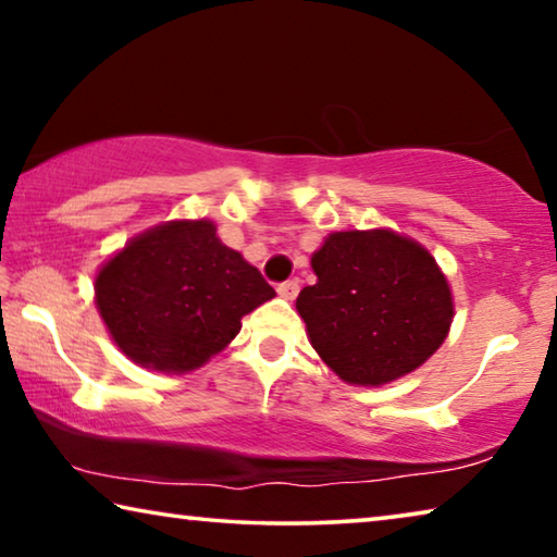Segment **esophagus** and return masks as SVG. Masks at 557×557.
<instances>
[{"instance_id":"esophagus-1","label":"esophagus","mask_w":557,"mask_h":557,"mask_svg":"<svg viewBox=\"0 0 557 557\" xmlns=\"http://www.w3.org/2000/svg\"><path fill=\"white\" fill-rule=\"evenodd\" d=\"M297 292H299V282H297V280L282 282V285L277 287V295H280L282 299H287V301L295 299V297H297Z\"/></svg>"}]
</instances>
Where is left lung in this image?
Instances as JSON below:
<instances>
[{
  "instance_id": "obj_1",
  "label": "left lung",
  "mask_w": 557,
  "mask_h": 557,
  "mask_svg": "<svg viewBox=\"0 0 557 557\" xmlns=\"http://www.w3.org/2000/svg\"><path fill=\"white\" fill-rule=\"evenodd\" d=\"M317 285L297 297L319 358L351 385L393 383L437 351L455 299L437 260L391 228L329 233L312 252Z\"/></svg>"
}]
</instances>
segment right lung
I'll list each match as a JSON object with an SVG mask.
<instances>
[{
    "instance_id": "obj_1",
    "label": "right lung",
    "mask_w": 557,
    "mask_h": 557,
    "mask_svg": "<svg viewBox=\"0 0 557 557\" xmlns=\"http://www.w3.org/2000/svg\"><path fill=\"white\" fill-rule=\"evenodd\" d=\"M275 297L258 268L223 245L209 219L166 221L125 243L96 275V307L132 363L191 373Z\"/></svg>"
}]
</instances>
